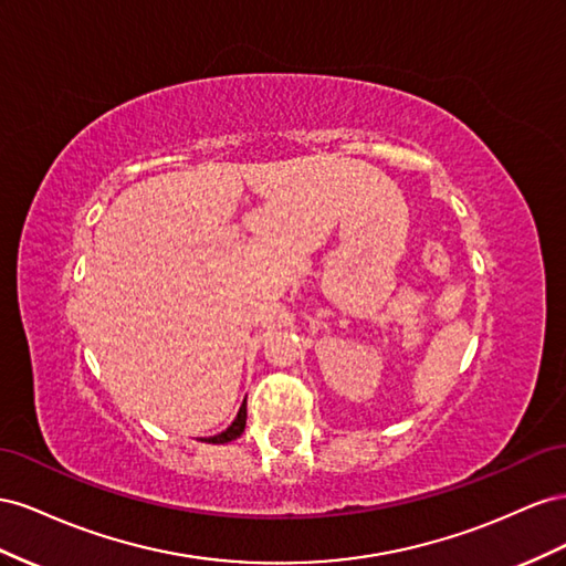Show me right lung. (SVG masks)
I'll use <instances>...</instances> for the list:
<instances>
[{
    "label": "right lung",
    "mask_w": 566,
    "mask_h": 566,
    "mask_svg": "<svg viewBox=\"0 0 566 566\" xmlns=\"http://www.w3.org/2000/svg\"><path fill=\"white\" fill-rule=\"evenodd\" d=\"M244 427H247V400L241 402V408H239V412L234 417V422L228 429L216 433V436H208V439H201V441L203 443H230V441L239 439L241 433H244Z\"/></svg>",
    "instance_id": "obj_1"
}]
</instances>
